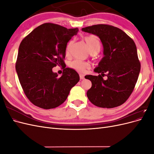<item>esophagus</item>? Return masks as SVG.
<instances>
[{"label": "esophagus", "instance_id": "esophagus-1", "mask_svg": "<svg viewBox=\"0 0 154 154\" xmlns=\"http://www.w3.org/2000/svg\"><path fill=\"white\" fill-rule=\"evenodd\" d=\"M80 80H83V79H84L85 78H84V76H83V74H80Z\"/></svg>", "mask_w": 154, "mask_h": 154}]
</instances>
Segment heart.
<instances>
[{
    "label": "heart",
    "mask_w": 154,
    "mask_h": 154,
    "mask_svg": "<svg viewBox=\"0 0 154 154\" xmlns=\"http://www.w3.org/2000/svg\"><path fill=\"white\" fill-rule=\"evenodd\" d=\"M85 40L87 44L88 49H89L90 52L91 53H94V52H97V53L99 52L101 48V43L97 36L94 35L87 36L85 38ZM72 44V42L71 41V42L67 45V48H66L67 53H68L69 51L70 48H71ZM70 66H71V67L73 69L76 70V71L79 72H83L85 71V69L90 68L89 63L81 61L80 60H74V61L72 62L71 64H70Z\"/></svg>",
    "instance_id": "b5f03b06"
}]
</instances>
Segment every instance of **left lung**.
Listing matches in <instances>:
<instances>
[{"mask_svg":"<svg viewBox=\"0 0 154 154\" xmlns=\"http://www.w3.org/2000/svg\"><path fill=\"white\" fill-rule=\"evenodd\" d=\"M82 30L98 36L103 47V57L94 70L101 74L85 76L92 82L87 92L88 99L102 108L123 104L132 94L141 69L134 40L122 29L110 25H94Z\"/></svg>","mask_w":154,"mask_h":154,"instance_id":"1","label":"left lung"}]
</instances>
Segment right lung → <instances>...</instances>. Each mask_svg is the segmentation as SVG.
Listing matches in <instances>:
<instances>
[{
  "instance_id": "right-lung-1",
  "label": "right lung",
  "mask_w": 154,
  "mask_h": 154,
  "mask_svg": "<svg viewBox=\"0 0 154 154\" xmlns=\"http://www.w3.org/2000/svg\"><path fill=\"white\" fill-rule=\"evenodd\" d=\"M78 31V28L45 23L21 42L16 71L23 91L32 104L44 109L56 108L66 100L80 80L78 72L66 68L63 61L67 42ZM57 65L65 68L60 77L52 72Z\"/></svg>"
}]
</instances>
